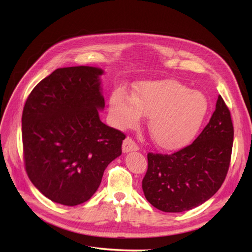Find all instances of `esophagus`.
Returning a JSON list of instances; mask_svg holds the SVG:
<instances>
[{"instance_id":"obj_1","label":"esophagus","mask_w":252,"mask_h":252,"mask_svg":"<svg viewBox=\"0 0 252 252\" xmlns=\"http://www.w3.org/2000/svg\"><path fill=\"white\" fill-rule=\"evenodd\" d=\"M140 147L136 144L134 140H132L131 137H126L125 141H123V145H122V151L123 153H129L133 151H138Z\"/></svg>"}]
</instances>
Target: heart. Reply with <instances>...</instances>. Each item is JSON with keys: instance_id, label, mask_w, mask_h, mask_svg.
I'll return each mask as SVG.
<instances>
[{"instance_id": "obj_1", "label": "heart", "mask_w": 252, "mask_h": 252, "mask_svg": "<svg viewBox=\"0 0 252 252\" xmlns=\"http://www.w3.org/2000/svg\"><path fill=\"white\" fill-rule=\"evenodd\" d=\"M115 125L134 127L142 116L149 117L148 130L154 142L164 149L185 146L196 135L208 111L205 95L174 80L143 82L135 95L116 90L110 98Z\"/></svg>"}]
</instances>
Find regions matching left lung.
<instances>
[{"label":"left lung","mask_w":252,"mask_h":252,"mask_svg":"<svg viewBox=\"0 0 252 252\" xmlns=\"http://www.w3.org/2000/svg\"><path fill=\"white\" fill-rule=\"evenodd\" d=\"M234 126L219 95L210 121L190 145L171 155L148 153L142 187L146 199L164 212L198 207L220 189L231 162Z\"/></svg>","instance_id":"left-lung-1"}]
</instances>
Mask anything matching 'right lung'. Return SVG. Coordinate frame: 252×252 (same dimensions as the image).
<instances>
[{
	"mask_svg": "<svg viewBox=\"0 0 252 252\" xmlns=\"http://www.w3.org/2000/svg\"><path fill=\"white\" fill-rule=\"evenodd\" d=\"M89 66L58 68L31 91L21 118L26 172L52 201L77 206L97 190L126 134L106 126L99 76Z\"/></svg>",
	"mask_w": 252,
	"mask_h": 252,
	"instance_id": "add662e5",
	"label": "right lung"
}]
</instances>
